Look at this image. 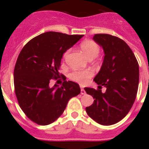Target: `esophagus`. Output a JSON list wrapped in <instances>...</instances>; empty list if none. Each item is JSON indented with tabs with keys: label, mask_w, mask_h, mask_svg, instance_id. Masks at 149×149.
I'll return each instance as SVG.
<instances>
[{
	"label": "esophagus",
	"mask_w": 149,
	"mask_h": 149,
	"mask_svg": "<svg viewBox=\"0 0 149 149\" xmlns=\"http://www.w3.org/2000/svg\"><path fill=\"white\" fill-rule=\"evenodd\" d=\"M80 94L81 95H85L86 94V92H85V90L83 88L80 89Z\"/></svg>",
	"instance_id": "obj_1"
}]
</instances>
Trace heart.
I'll return each mask as SVG.
<instances>
[{
  "instance_id": "1",
  "label": "heart",
  "mask_w": 149,
  "mask_h": 149,
  "mask_svg": "<svg viewBox=\"0 0 149 149\" xmlns=\"http://www.w3.org/2000/svg\"><path fill=\"white\" fill-rule=\"evenodd\" d=\"M80 49L89 59H92L98 55L100 51V45L92 40H85L80 44ZM70 50L64 53V57L66 58L69 54ZM93 76V71L91 70L85 71H74L70 74V78L80 85L88 83V80Z\"/></svg>"
}]
</instances>
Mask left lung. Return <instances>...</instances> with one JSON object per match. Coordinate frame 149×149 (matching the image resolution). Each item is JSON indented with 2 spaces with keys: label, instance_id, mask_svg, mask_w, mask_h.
<instances>
[{
  "label": "left lung",
  "instance_id": "8db88e82",
  "mask_svg": "<svg viewBox=\"0 0 149 149\" xmlns=\"http://www.w3.org/2000/svg\"><path fill=\"white\" fill-rule=\"evenodd\" d=\"M94 40L104 49L100 71L94 78L98 89L85 88L95 99L86 107L88 115L102 125L118 123L128 113L134 104L139 85L137 60L124 40L109 34H95ZM102 86L107 88L101 92Z\"/></svg>",
  "mask_w": 149,
  "mask_h": 149
}]
</instances>
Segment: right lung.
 <instances>
[{
  "mask_svg": "<svg viewBox=\"0 0 149 149\" xmlns=\"http://www.w3.org/2000/svg\"><path fill=\"white\" fill-rule=\"evenodd\" d=\"M83 36L45 32L29 40L20 52L14 70L15 95L22 110L33 122L40 125L54 122L70 99L80 93L74 82L66 80L61 86L53 87L49 82L59 76L63 54Z\"/></svg>",
  "mask_w": 149,
  "mask_h": 149,
  "instance_id": "right-lung-1",
  "label": "right lung"
}]
</instances>
